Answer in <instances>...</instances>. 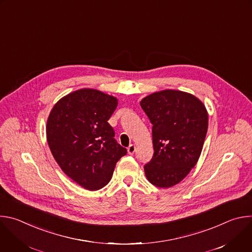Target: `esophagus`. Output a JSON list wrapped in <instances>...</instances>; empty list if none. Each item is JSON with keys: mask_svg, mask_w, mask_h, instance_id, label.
I'll return each mask as SVG.
<instances>
[{"mask_svg": "<svg viewBox=\"0 0 252 252\" xmlns=\"http://www.w3.org/2000/svg\"><path fill=\"white\" fill-rule=\"evenodd\" d=\"M134 152H135V146L134 145H129V147L127 148L128 155H133Z\"/></svg>", "mask_w": 252, "mask_h": 252, "instance_id": "34e87169", "label": "esophagus"}]
</instances>
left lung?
Wrapping results in <instances>:
<instances>
[{
  "instance_id": "1",
  "label": "left lung",
  "mask_w": 252,
  "mask_h": 252,
  "mask_svg": "<svg viewBox=\"0 0 252 252\" xmlns=\"http://www.w3.org/2000/svg\"><path fill=\"white\" fill-rule=\"evenodd\" d=\"M153 125L154 156L145 165L149 182L168 189L195 166L208 127V114L202 101L191 94L164 90L140 100Z\"/></svg>"
}]
</instances>
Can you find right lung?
<instances>
[{"instance_id": "obj_1", "label": "right lung", "mask_w": 252, "mask_h": 252, "mask_svg": "<svg viewBox=\"0 0 252 252\" xmlns=\"http://www.w3.org/2000/svg\"><path fill=\"white\" fill-rule=\"evenodd\" d=\"M118 98L94 89H81L62 97L47 121V140L62 170L78 185L97 190L110 183L126 150L115 139L107 123Z\"/></svg>"}]
</instances>
